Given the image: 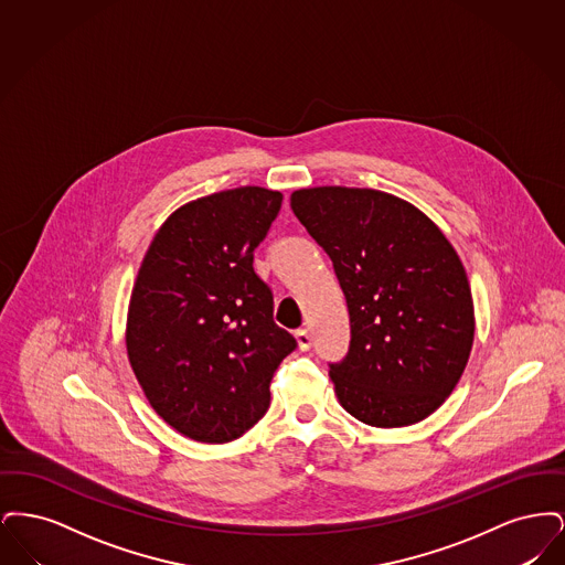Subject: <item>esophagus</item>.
Returning <instances> with one entry per match:
<instances>
[{
	"instance_id": "34e87169",
	"label": "esophagus",
	"mask_w": 565,
	"mask_h": 565,
	"mask_svg": "<svg viewBox=\"0 0 565 565\" xmlns=\"http://www.w3.org/2000/svg\"><path fill=\"white\" fill-rule=\"evenodd\" d=\"M296 345H298V350L300 351H309L311 350V334H309V330H296Z\"/></svg>"
}]
</instances>
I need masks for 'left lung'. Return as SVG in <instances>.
<instances>
[{"instance_id": "left-lung-1", "label": "left lung", "mask_w": 565, "mask_h": 565, "mask_svg": "<svg viewBox=\"0 0 565 565\" xmlns=\"http://www.w3.org/2000/svg\"><path fill=\"white\" fill-rule=\"evenodd\" d=\"M290 205L348 298L350 353L330 364L339 403L375 428L424 422L456 390L475 343L456 247L422 210L383 190L300 189Z\"/></svg>"}]
</instances>
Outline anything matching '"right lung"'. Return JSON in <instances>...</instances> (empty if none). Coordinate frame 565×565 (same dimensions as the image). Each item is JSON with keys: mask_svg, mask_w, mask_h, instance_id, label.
Returning <instances> with one entry per match:
<instances>
[{"mask_svg": "<svg viewBox=\"0 0 565 565\" xmlns=\"http://www.w3.org/2000/svg\"><path fill=\"white\" fill-rule=\"evenodd\" d=\"M281 199L260 186L194 199L162 222L137 270L127 355L150 406L190 440L222 445L258 424L296 348L252 267Z\"/></svg>", "mask_w": 565, "mask_h": 565, "instance_id": "obj_1", "label": "right lung"}]
</instances>
